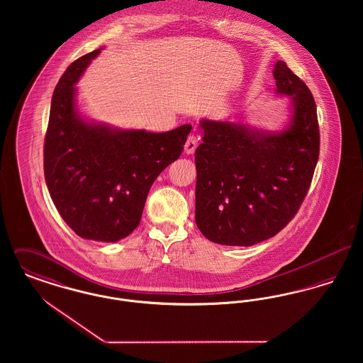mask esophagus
I'll use <instances>...</instances> for the list:
<instances>
[{
	"label": "esophagus",
	"mask_w": 363,
	"mask_h": 363,
	"mask_svg": "<svg viewBox=\"0 0 363 363\" xmlns=\"http://www.w3.org/2000/svg\"><path fill=\"white\" fill-rule=\"evenodd\" d=\"M197 145H199V138L196 135H189V138H188L186 143H185V152L188 155L193 154L196 151Z\"/></svg>",
	"instance_id": "obj_1"
}]
</instances>
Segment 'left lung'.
<instances>
[{
    "label": "left lung",
    "mask_w": 363,
    "mask_h": 363,
    "mask_svg": "<svg viewBox=\"0 0 363 363\" xmlns=\"http://www.w3.org/2000/svg\"><path fill=\"white\" fill-rule=\"evenodd\" d=\"M277 92L291 96L286 129L203 120L196 150V225L209 241L252 246L277 235L305 200L320 154L315 102L308 86L277 61Z\"/></svg>",
    "instance_id": "1"
}]
</instances>
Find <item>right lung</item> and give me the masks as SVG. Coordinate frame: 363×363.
Masks as SVG:
<instances>
[{
    "instance_id": "add662e5",
    "label": "right lung",
    "mask_w": 363,
    "mask_h": 363,
    "mask_svg": "<svg viewBox=\"0 0 363 363\" xmlns=\"http://www.w3.org/2000/svg\"><path fill=\"white\" fill-rule=\"evenodd\" d=\"M99 52L72 62L55 86L43 167L65 223L84 240L117 242L138 227L156 177L182 154L191 126L152 133L83 120L74 84Z\"/></svg>"
}]
</instances>
